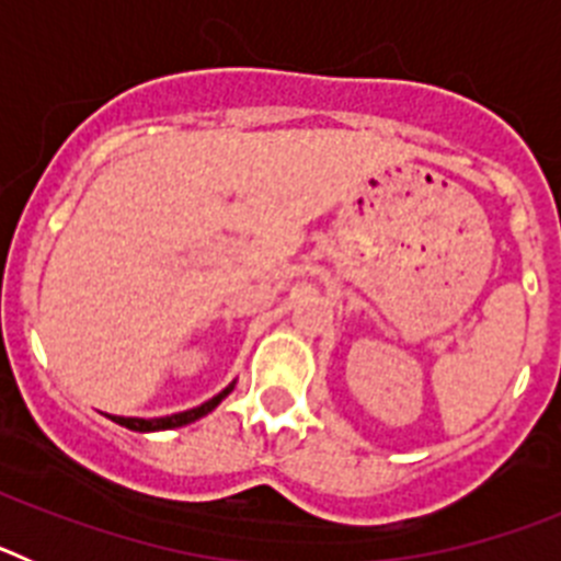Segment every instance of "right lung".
<instances>
[{
    "label": "right lung",
    "mask_w": 561,
    "mask_h": 561,
    "mask_svg": "<svg viewBox=\"0 0 561 561\" xmlns=\"http://www.w3.org/2000/svg\"><path fill=\"white\" fill-rule=\"evenodd\" d=\"M232 390L225 388L219 396H213L210 401H205V404H199V408L193 410H185V413H176V415H165V419H123V415H108L112 421H117L121 427H128L134 430V433H157V430H173V427H185V424H191V421L202 419V415H207L210 410L219 408V401L225 399L227 393Z\"/></svg>",
    "instance_id": "1"
}]
</instances>
